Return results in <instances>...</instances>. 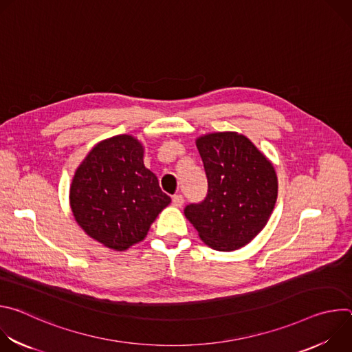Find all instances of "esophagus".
<instances>
[{"instance_id": "34e87169", "label": "esophagus", "mask_w": 352, "mask_h": 352, "mask_svg": "<svg viewBox=\"0 0 352 352\" xmlns=\"http://www.w3.org/2000/svg\"><path fill=\"white\" fill-rule=\"evenodd\" d=\"M173 205L175 208H181L184 205V196L182 195H174L173 196Z\"/></svg>"}]
</instances>
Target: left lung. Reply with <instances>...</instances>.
<instances>
[{
  "label": "left lung",
  "instance_id": "8db88e82",
  "mask_svg": "<svg viewBox=\"0 0 352 352\" xmlns=\"http://www.w3.org/2000/svg\"><path fill=\"white\" fill-rule=\"evenodd\" d=\"M208 177L204 202L185 208L200 239L230 252L252 241L267 224L277 200L273 164L246 136L214 132L196 139Z\"/></svg>",
  "mask_w": 352,
  "mask_h": 352
}]
</instances>
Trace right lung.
<instances>
[{"mask_svg": "<svg viewBox=\"0 0 352 352\" xmlns=\"http://www.w3.org/2000/svg\"><path fill=\"white\" fill-rule=\"evenodd\" d=\"M171 197L143 164V146L131 135L97 143L76 168L69 204L76 223L114 250L140 242Z\"/></svg>", "mask_w": 352, "mask_h": 352, "instance_id": "right-lung-1", "label": "right lung"}]
</instances>
